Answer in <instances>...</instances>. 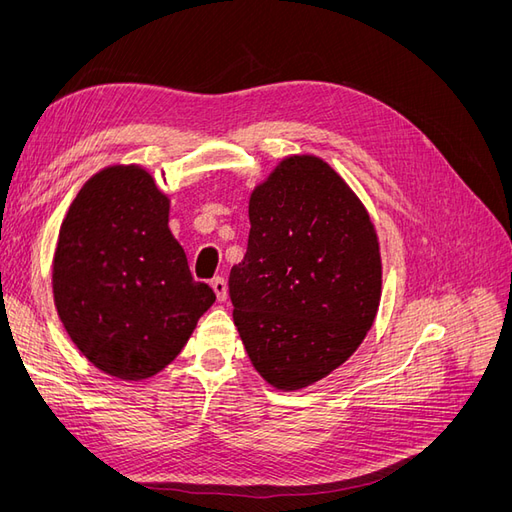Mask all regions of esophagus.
<instances>
[{
    "instance_id": "esophagus-1",
    "label": "esophagus",
    "mask_w": 512,
    "mask_h": 512,
    "mask_svg": "<svg viewBox=\"0 0 512 512\" xmlns=\"http://www.w3.org/2000/svg\"><path fill=\"white\" fill-rule=\"evenodd\" d=\"M211 288H213L215 297H218L220 303H224L228 299V284H226L224 277H215V280L211 282Z\"/></svg>"
}]
</instances>
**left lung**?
I'll return each mask as SVG.
<instances>
[{"label":"left lung","instance_id":"1","mask_svg":"<svg viewBox=\"0 0 512 512\" xmlns=\"http://www.w3.org/2000/svg\"><path fill=\"white\" fill-rule=\"evenodd\" d=\"M247 254L230 271L241 342L277 391H303L363 344L382 297L369 211L312 153L277 164L250 194Z\"/></svg>","mask_w":512,"mask_h":512}]
</instances>
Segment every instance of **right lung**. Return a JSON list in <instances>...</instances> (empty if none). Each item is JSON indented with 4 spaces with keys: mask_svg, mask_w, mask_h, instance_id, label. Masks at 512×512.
<instances>
[{
    "mask_svg": "<svg viewBox=\"0 0 512 512\" xmlns=\"http://www.w3.org/2000/svg\"><path fill=\"white\" fill-rule=\"evenodd\" d=\"M170 198L141 164L85 181L59 228L53 301L85 359L119 380H147L177 359L213 305L168 228Z\"/></svg>",
    "mask_w": 512,
    "mask_h": 512,
    "instance_id": "right-lung-1",
    "label": "right lung"
}]
</instances>
